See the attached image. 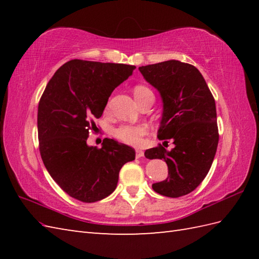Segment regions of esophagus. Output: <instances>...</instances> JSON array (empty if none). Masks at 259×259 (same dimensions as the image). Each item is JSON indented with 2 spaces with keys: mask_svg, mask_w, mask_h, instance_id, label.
I'll use <instances>...</instances> for the list:
<instances>
[{
  "mask_svg": "<svg viewBox=\"0 0 259 259\" xmlns=\"http://www.w3.org/2000/svg\"><path fill=\"white\" fill-rule=\"evenodd\" d=\"M145 156V152L142 151V150H136V157L137 158H141V157H144Z\"/></svg>",
  "mask_w": 259,
  "mask_h": 259,
  "instance_id": "34e87169",
  "label": "esophagus"
}]
</instances>
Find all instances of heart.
<instances>
[{"mask_svg": "<svg viewBox=\"0 0 259 259\" xmlns=\"http://www.w3.org/2000/svg\"><path fill=\"white\" fill-rule=\"evenodd\" d=\"M148 92H151L147 87L137 85L134 89L136 100H138ZM148 133V128L145 124H121L113 130V137L122 144L129 146L141 145L144 136Z\"/></svg>", "mask_w": 259, "mask_h": 259, "instance_id": "1", "label": "heart"}]
</instances>
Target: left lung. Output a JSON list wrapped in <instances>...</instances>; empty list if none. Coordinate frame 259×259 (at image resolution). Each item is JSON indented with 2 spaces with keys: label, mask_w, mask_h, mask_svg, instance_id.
Listing matches in <instances>:
<instances>
[{
  "label": "left lung",
  "mask_w": 259,
  "mask_h": 259,
  "mask_svg": "<svg viewBox=\"0 0 259 259\" xmlns=\"http://www.w3.org/2000/svg\"><path fill=\"white\" fill-rule=\"evenodd\" d=\"M147 82L162 99L163 111L158 130L160 140L171 139L168 151L159 145L145 152L148 159H164L166 180L152 189L166 197L178 198L195 190L205 179L216 155L219 135L214 99L196 67L169 60L140 67Z\"/></svg>",
  "instance_id": "1"
}]
</instances>
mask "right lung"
Instances as JSON below:
<instances>
[{"label":"right lung","mask_w":259,"mask_h":259,"mask_svg":"<svg viewBox=\"0 0 259 259\" xmlns=\"http://www.w3.org/2000/svg\"><path fill=\"white\" fill-rule=\"evenodd\" d=\"M135 65L71 60L49 81L37 108V136L43 163L53 180L74 199L95 202L117 188L119 171L135 160L133 148L106 138L88 146L112 91Z\"/></svg>","instance_id":"right-lung-1"}]
</instances>
